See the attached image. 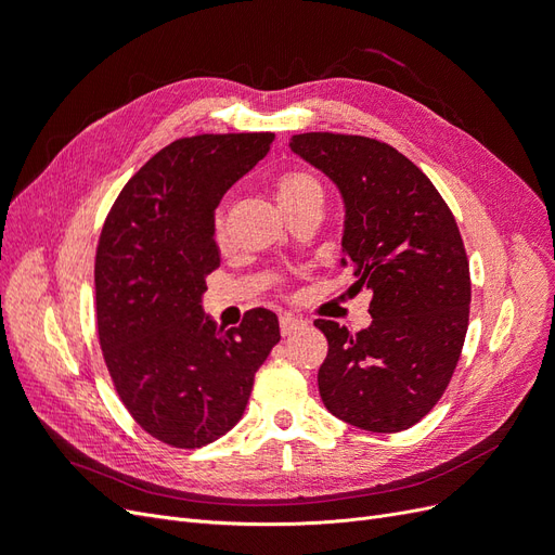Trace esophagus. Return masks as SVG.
<instances>
[{
  "instance_id": "1",
  "label": "esophagus",
  "mask_w": 555,
  "mask_h": 555,
  "mask_svg": "<svg viewBox=\"0 0 555 555\" xmlns=\"http://www.w3.org/2000/svg\"><path fill=\"white\" fill-rule=\"evenodd\" d=\"M308 324L304 322V319H298V317H292V314H284V317H280V333H282V338H289V335H294V333H298V331H304Z\"/></svg>"
}]
</instances>
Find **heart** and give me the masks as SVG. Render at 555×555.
Instances as JSON below:
<instances>
[{"label": "heart", "mask_w": 555, "mask_h": 555, "mask_svg": "<svg viewBox=\"0 0 555 555\" xmlns=\"http://www.w3.org/2000/svg\"><path fill=\"white\" fill-rule=\"evenodd\" d=\"M275 192H278V201L284 208V212H292V210H298V208L310 206V204H322L324 201L322 184H319L317 178L306 171L282 173L275 182ZM224 238H227L224 220L222 217H217V241L224 243Z\"/></svg>", "instance_id": "obj_1"}]
</instances>
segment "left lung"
I'll return each mask as SVG.
<instances>
[{"label": "left lung", "mask_w": 555, "mask_h": 555, "mask_svg": "<svg viewBox=\"0 0 555 555\" xmlns=\"http://www.w3.org/2000/svg\"><path fill=\"white\" fill-rule=\"evenodd\" d=\"M289 147L340 190L349 292H373L367 328L314 322L328 340L319 396L351 426L405 430L438 405L465 343L469 266L456 220L426 173L382 141L310 131Z\"/></svg>", "instance_id": "1"}]
</instances>
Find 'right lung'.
Returning <instances> with one entry per match:
<instances>
[{"instance_id": "obj_1", "label": "right lung", "mask_w": 555, "mask_h": 555, "mask_svg": "<svg viewBox=\"0 0 555 555\" xmlns=\"http://www.w3.org/2000/svg\"><path fill=\"white\" fill-rule=\"evenodd\" d=\"M275 133L178 139L125 184L96 245V331L115 391L155 440L198 449L241 422L255 373L280 343L275 312L217 328L201 310L220 266L215 208Z\"/></svg>"}]
</instances>
